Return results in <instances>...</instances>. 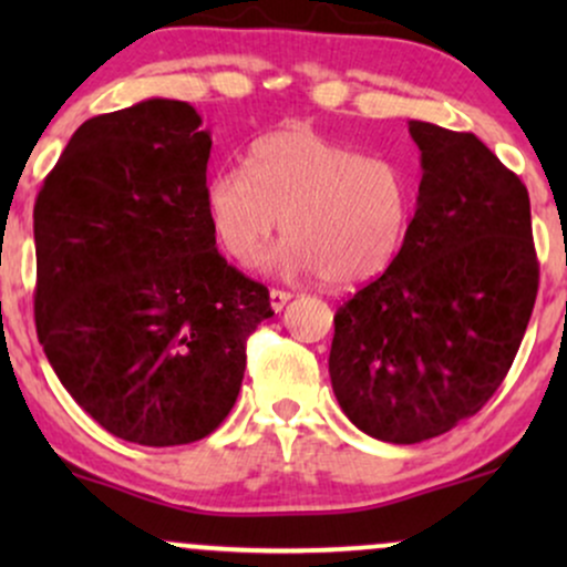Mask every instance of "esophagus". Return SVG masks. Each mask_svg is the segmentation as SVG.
<instances>
[{
  "label": "esophagus",
  "mask_w": 567,
  "mask_h": 567,
  "mask_svg": "<svg viewBox=\"0 0 567 567\" xmlns=\"http://www.w3.org/2000/svg\"><path fill=\"white\" fill-rule=\"evenodd\" d=\"M288 301H290L288 290H279V288L269 290V303H271V309H275V311H282L285 303H288Z\"/></svg>",
  "instance_id": "obj_1"
}]
</instances>
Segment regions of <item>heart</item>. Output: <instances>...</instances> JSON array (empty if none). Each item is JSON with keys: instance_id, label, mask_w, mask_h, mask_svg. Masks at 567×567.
<instances>
[{"instance_id": "1", "label": "heart", "mask_w": 567, "mask_h": 567, "mask_svg": "<svg viewBox=\"0 0 567 567\" xmlns=\"http://www.w3.org/2000/svg\"><path fill=\"white\" fill-rule=\"evenodd\" d=\"M421 199L419 173L362 154L309 125L271 130L250 143L245 165L207 175V224L220 250L252 264L282 218L285 243L269 266L354 288L386 275L405 250Z\"/></svg>"}]
</instances>
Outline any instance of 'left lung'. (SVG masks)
I'll return each instance as SVG.
<instances>
[{"label":"left lung","mask_w":567,"mask_h":567,"mask_svg":"<svg viewBox=\"0 0 567 567\" xmlns=\"http://www.w3.org/2000/svg\"><path fill=\"white\" fill-rule=\"evenodd\" d=\"M421 199L386 275L338 306L330 381L370 437L413 445L496 394L538 292L528 188L477 135L408 122Z\"/></svg>","instance_id":"1"}]
</instances>
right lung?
I'll return each instance as SVG.
<instances>
[{"label":"right lung","mask_w":567,"mask_h":567,"mask_svg":"<svg viewBox=\"0 0 567 567\" xmlns=\"http://www.w3.org/2000/svg\"><path fill=\"white\" fill-rule=\"evenodd\" d=\"M199 125L167 97L93 116L34 205L39 343L84 413L148 447L197 442L229 415L247 336L275 315L216 250Z\"/></svg>","instance_id":"1"}]
</instances>
